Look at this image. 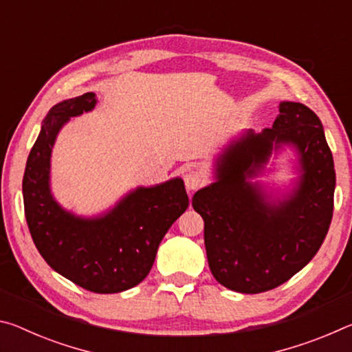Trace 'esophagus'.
Instances as JSON below:
<instances>
[{
    "label": "esophagus",
    "mask_w": 352,
    "mask_h": 352,
    "mask_svg": "<svg viewBox=\"0 0 352 352\" xmlns=\"http://www.w3.org/2000/svg\"><path fill=\"white\" fill-rule=\"evenodd\" d=\"M184 184L189 190H197L205 184V177L199 169H190L184 174Z\"/></svg>",
    "instance_id": "34e87169"
}]
</instances>
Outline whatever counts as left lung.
Masks as SVG:
<instances>
[{"instance_id": "obj_1", "label": "left lung", "mask_w": 352, "mask_h": 352, "mask_svg": "<svg viewBox=\"0 0 352 352\" xmlns=\"http://www.w3.org/2000/svg\"><path fill=\"white\" fill-rule=\"evenodd\" d=\"M283 144L297 147L303 175L294 195L275 204L246 178ZM216 177L194 194L192 206L205 222L212 276L226 289L272 290L317 254L332 220L336 169L323 126L309 107L279 104L272 129L258 135L250 130L225 148Z\"/></svg>"}]
</instances>
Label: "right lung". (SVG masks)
<instances>
[{
  "mask_svg": "<svg viewBox=\"0 0 352 352\" xmlns=\"http://www.w3.org/2000/svg\"><path fill=\"white\" fill-rule=\"evenodd\" d=\"M94 104V94L85 93L47 113L28 157L23 200L32 241L51 269L94 294H118L148 275L160 242L189 199L183 180L175 178L138 188L104 217L80 219L62 210L50 192L52 144L69 118Z\"/></svg>",
  "mask_w": 352,
  "mask_h": 352,
  "instance_id": "right-lung-1",
  "label": "right lung"
}]
</instances>
